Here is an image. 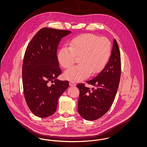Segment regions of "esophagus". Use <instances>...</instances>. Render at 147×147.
<instances>
[{"instance_id":"esophagus-1","label":"esophagus","mask_w":147,"mask_h":147,"mask_svg":"<svg viewBox=\"0 0 147 147\" xmlns=\"http://www.w3.org/2000/svg\"><path fill=\"white\" fill-rule=\"evenodd\" d=\"M69 85L71 86H74L76 85V84L75 83L70 81V82H69Z\"/></svg>"}]
</instances>
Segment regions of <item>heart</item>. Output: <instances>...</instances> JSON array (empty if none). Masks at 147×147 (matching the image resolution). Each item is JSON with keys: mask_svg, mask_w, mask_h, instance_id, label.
<instances>
[{"mask_svg": "<svg viewBox=\"0 0 147 147\" xmlns=\"http://www.w3.org/2000/svg\"><path fill=\"white\" fill-rule=\"evenodd\" d=\"M111 51L110 41L92 34H84L74 37L70 46L64 45L57 54L58 62L64 69H68L74 63L75 56H78L79 64L67 70L65 78L73 82H80L96 74L105 67Z\"/></svg>", "mask_w": 147, "mask_h": 147, "instance_id": "obj_1", "label": "heart"}]
</instances>
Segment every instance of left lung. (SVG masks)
Listing matches in <instances>:
<instances>
[{"label":"left lung","instance_id":"8db88e82","mask_svg":"<svg viewBox=\"0 0 147 147\" xmlns=\"http://www.w3.org/2000/svg\"><path fill=\"white\" fill-rule=\"evenodd\" d=\"M121 72L120 52L114 39L111 55L105 68L94 78L86 81L94 87L90 89L83 83L77 85L80 91L78 111L83 119L94 121L109 111L118 90Z\"/></svg>","mask_w":147,"mask_h":147}]
</instances>
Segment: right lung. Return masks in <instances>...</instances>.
I'll return each mask as SVG.
<instances>
[{"instance_id": "1", "label": "right lung", "mask_w": 147, "mask_h": 147, "mask_svg": "<svg viewBox=\"0 0 147 147\" xmlns=\"http://www.w3.org/2000/svg\"><path fill=\"white\" fill-rule=\"evenodd\" d=\"M71 32L41 28L26 49L22 70L24 93L29 109L37 117H49L56 112L58 98L69 86L68 81L57 79L62 73L57 51L61 38Z\"/></svg>"}]
</instances>
